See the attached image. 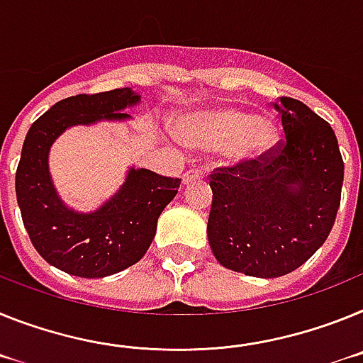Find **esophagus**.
<instances>
[{
  "mask_svg": "<svg viewBox=\"0 0 363 363\" xmlns=\"http://www.w3.org/2000/svg\"><path fill=\"white\" fill-rule=\"evenodd\" d=\"M203 177H204L203 169H201V168H191V169H188V172H186L184 175H182V182H184V184H190V182L201 181V179H203Z\"/></svg>",
  "mask_w": 363,
  "mask_h": 363,
  "instance_id": "obj_1",
  "label": "esophagus"
}]
</instances>
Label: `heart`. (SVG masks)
Masks as SVG:
<instances>
[{"mask_svg":"<svg viewBox=\"0 0 363 363\" xmlns=\"http://www.w3.org/2000/svg\"><path fill=\"white\" fill-rule=\"evenodd\" d=\"M182 143L199 150L219 147L228 166L256 162L279 143V125L272 116L250 115L239 107H216L173 122Z\"/></svg>","mask_w":363,"mask_h":363,"instance_id":"heart-1","label":"heart"}]
</instances>
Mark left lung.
Wrapping results in <instances>:
<instances>
[{"mask_svg": "<svg viewBox=\"0 0 363 363\" xmlns=\"http://www.w3.org/2000/svg\"><path fill=\"white\" fill-rule=\"evenodd\" d=\"M285 140L256 162L216 168L208 241L223 267L279 277L325 242L340 208L343 160L329 122L296 99L274 104Z\"/></svg>", "mask_w": 363, "mask_h": 363, "instance_id": "1", "label": "left lung"}]
</instances>
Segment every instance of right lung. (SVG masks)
<instances>
[{
    "instance_id": "obj_1",
    "label": "right lung",
    "mask_w": 363,
    "mask_h": 363,
    "mask_svg": "<svg viewBox=\"0 0 363 363\" xmlns=\"http://www.w3.org/2000/svg\"><path fill=\"white\" fill-rule=\"evenodd\" d=\"M140 94L124 89L77 94L43 113L25 137L16 169V197L38 254L56 269L78 277H106L140 261L155 238L157 219L177 195L181 179L129 168L121 190L99 210L74 212L56 194L49 150L71 125L125 121V107Z\"/></svg>"
}]
</instances>
